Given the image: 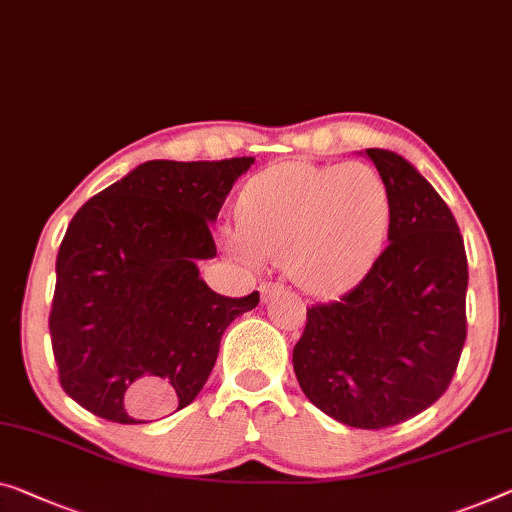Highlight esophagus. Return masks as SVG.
<instances>
[{
    "instance_id": "1",
    "label": "esophagus",
    "mask_w": 512,
    "mask_h": 512,
    "mask_svg": "<svg viewBox=\"0 0 512 512\" xmlns=\"http://www.w3.org/2000/svg\"><path fill=\"white\" fill-rule=\"evenodd\" d=\"M259 292H262V301L269 303L271 299H276V296L285 292V287L278 285V282H264V285L259 287Z\"/></svg>"
}]
</instances>
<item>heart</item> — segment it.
<instances>
[{"mask_svg": "<svg viewBox=\"0 0 512 512\" xmlns=\"http://www.w3.org/2000/svg\"><path fill=\"white\" fill-rule=\"evenodd\" d=\"M393 193L368 163H285L246 183L225 253L248 266L285 262L310 294L354 287L384 250Z\"/></svg>", "mask_w": 512, "mask_h": 512, "instance_id": "obj_1", "label": "heart"}]
</instances>
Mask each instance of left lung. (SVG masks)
<instances>
[{
	"mask_svg": "<svg viewBox=\"0 0 512 512\" xmlns=\"http://www.w3.org/2000/svg\"><path fill=\"white\" fill-rule=\"evenodd\" d=\"M393 193L388 246L354 289L308 308L292 361L335 421L381 430L437 402L467 340L469 266L448 204L409 160L365 149Z\"/></svg>",
	"mask_w": 512,
	"mask_h": 512,
	"instance_id": "left-lung-1",
	"label": "left lung"
}]
</instances>
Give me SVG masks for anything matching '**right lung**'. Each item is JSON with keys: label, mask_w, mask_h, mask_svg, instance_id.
<instances>
[{"label": "right lung", "mask_w": 512, "mask_h": 512, "mask_svg": "<svg viewBox=\"0 0 512 512\" xmlns=\"http://www.w3.org/2000/svg\"><path fill=\"white\" fill-rule=\"evenodd\" d=\"M255 158L147 160L75 213L57 255L52 352L68 398L112 423L188 407L220 338L259 294L220 296L197 262L216 257V223Z\"/></svg>", "instance_id": "add662e5"}]
</instances>
